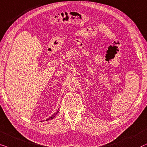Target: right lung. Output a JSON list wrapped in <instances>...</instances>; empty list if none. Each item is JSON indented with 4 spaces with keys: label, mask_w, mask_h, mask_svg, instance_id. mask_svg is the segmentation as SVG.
Segmentation results:
<instances>
[{
    "label": "right lung",
    "mask_w": 147,
    "mask_h": 147,
    "mask_svg": "<svg viewBox=\"0 0 147 147\" xmlns=\"http://www.w3.org/2000/svg\"><path fill=\"white\" fill-rule=\"evenodd\" d=\"M58 111H59V108H58V110H57V111H56V112L55 113H54V114L52 115V116H50V118H47L46 120V121H48V120H52V119H53V118H54V117H55V116H56V115L58 114Z\"/></svg>",
    "instance_id": "obj_1"
}]
</instances>
